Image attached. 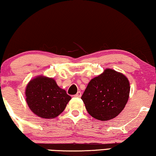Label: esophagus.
Wrapping results in <instances>:
<instances>
[{
  "label": "esophagus",
  "instance_id": "esophagus-1",
  "mask_svg": "<svg viewBox=\"0 0 156 156\" xmlns=\"http://www.w3.org/2000/svg\"><path fill=\"white\" fill-rule=\"evenodd\" d=\"M80 96H81V92L80 91H78V93H77L76 95H74V97L76 98H80Z\"/></svg>",
  "mask_w": 156,
  "mask_h": 156
}]
</instances>
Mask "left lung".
I'll return each mask as SVG.
<instances>
[{
	"label": "left lung",
	"instance_id": "left-lung-1",
	"mask_svg": "<svg viewBox=\"0 0 156 156\" xmlns=\"http://www.w3.org/2000/svg\"><path fill=\"white\" fill-rule=\"evenodd\" d=\"M129 82L125 75L107 68L90 80L81 96L91 117L106 121L123 110L129 98Z\"/></svg>",
	"mask_w": 156,
	"mask_h": 156
}]
</instances>
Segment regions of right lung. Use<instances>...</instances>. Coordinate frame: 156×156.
Masks as SVG:
<instances>
[{"instance_id": "obj_1", "label": "right lung", "mask_w": 156, "mask_h": 156, "mask_svg": "<svg viewBox=\"0 0 156 156\" xmlns=\"http://www.w3.org/2000/svg\"><path fill=\"white\" fill-rule=\"evenodd\" d=\"M26 100L33 113L44 119H54L66 109L71 97L53 78L37 76L26 88Z\"/></svg>"}]
</instances>
